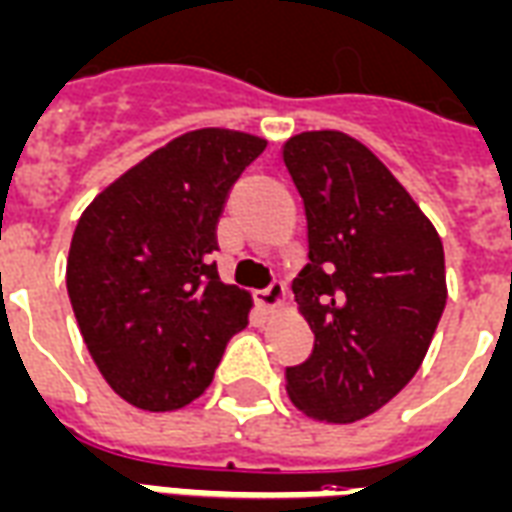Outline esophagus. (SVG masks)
Wrapping results in <instances>:
<instances>
[{
  "label": "esophagus",
  "instance_id": "1",
  "mask_svg": "<svg viewBox=\"0 0 512 512\" xmlns=\"http://www.w3.org/2000/svg\"><path fill=\"white\" fill-rule=\"evenodd\" d=\"M283 299H286V288H283V280L272 278V283L267 288H261L259 291V305L261 307H278L283 305Z\"/></svg>",
  "mask_w": 512,
  "mask_h": 512
}]
</instances>
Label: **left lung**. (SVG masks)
Masks as SVG:
<instances>
[{"label": "left lung", "mask_w": 512, "mask_h": 512, "mask_svg": "<svg viewBox=\"0 0 512 512\" xmlns=\"http://www.w3.org/2000/svg\"><path fill=\"white\" fill-rule=\"evenodd\" d=\"M307 221V264L294 297L313 351L286 367L307 416L351 424L416 375L445 310L443 242L378 156L343 132L283 145Z\"/></svg>", "instance_id": "left-lung-1"}]
</instances>
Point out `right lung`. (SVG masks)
<instances>
[{
	"instance_id": "add662e5",
	"label": "right lung",
	"mask_w": 512,
	"mask_h": 512,
	"mask_svg": "<svg viewBox=\"0 0 512 512\" xmlns=\"http://www.w3.org/2000/svg\"><path fill=\"white\" fill-rule=\"evenodd\" d=\"M267 142L199 129L153 151L80 215L67 294L91 359L140 410L205 394L251 297L218 278L215 224L242 169Z\"/></svg>"
}]
</instances>
